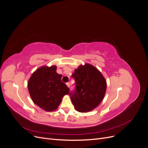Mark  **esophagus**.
Wrapping results in <instances>:
<instances>
[{
  "label": "esophagus",
  "mask_w": 148,
  "mask_h": 148,
  "mask_svg": "<svg viewBox=\"0 0 148 148\" xmlns=\"http://www.w3.org/2000/svg\"><path fill=\"white\" fill-rule=\"evenodd\" d=\"M66 85H67V86H68L69 88H70V83L69 82L66 83Z\"/></svg>",
  "instance_id": "obj_1"
}]
</instances>
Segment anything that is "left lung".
<instances>
[{
    "instance_id": "1",
    "label": "left lung",
    "mask_w": 148,
    "mask_h": 148,
    "mask_svg": "<svg viewBox=\"0 0 148 148\" xmlns=\"http://www.w3.org/2000/svg\"><path fill=\"white\" fill-rule=\"evenodd\" d=\"M71 77L75 79V89L69 95L75 109L87 112L99 105L106 91V79L100 71L89 64L80 65Z\"/></svg>"
}]
</instances>
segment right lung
<instances>
[{
    "instance_id": "1",
    "label": "right lung",
    "mask_w": 148,
    "mask_h": 148,
    "mask_svg": "<svg viewBox=\"0 0 148 148\" xmlns=\"http://www.w3.org/2000/svg\"><path fill=\"white\" fill-rule=\"evenodd\" d=\"M57 66H42L34 71L29 78L28 88L34 104L46 111L58 108L63 96L70 89L62 82V75L56 72Z\"/></svg>"
}]
</instances>
